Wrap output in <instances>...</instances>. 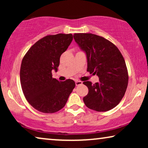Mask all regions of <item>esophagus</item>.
I'll use <instances>...</instances> for the list:
<instances>
[{
    "instance_id": "obj_1",
    "label": "esophagus",
    "mask_w": 148,
    "mask_h": 148,
    "mask_svg": "<svg viewBox=\"0 0 148 148\" xmlns=\"http://www.w3.org/2000/svg\"><path fill=\"white\" fill-rule=\"evenodd\" d=\"M82 84H83V82H81V81H76V82H75L76 86H80V85H82Z\"/></svg>"
}]
</instances>
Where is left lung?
<instances>
[{
  "label": "left lung",
  "mask_w": 148,
  "mask_h": 148,
  "mask_svg": "<svg viewBox=\"0 0 148 148\" xmlns=\"http://www.w3.org/2000/svg\"><path fill=\"white\" fill-rule=\"evenodd\" d=\"M75 41L86 53L87 71L96 75L99 82L83 84L89 92L84 98L86 106L97 112L110 110L119 104L128 85L129 75L125 59L114 44L92 34H75Z\"/></svg>",
  "instance_id": "left-lung-1"
}]
</instances>
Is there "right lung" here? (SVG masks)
<instances>
[{
	"instance_id": "add662e5",
	"label": "right lung",
	"mask_w": 148,
	"mask_h": 148,
	"mask_svg": "<svg viewBox=\"0 0 148 148\" xmlns=\"http://www.w3.org/2000/svg\"><path fill=\"white\" fill-rule=\"evenodd\" d=\"M73 40L71 34L48 35L36 42L22 60L20 82L26 100L44 113H54L65 106L75 84L73 80L59 82L52 77L57 71L60 57Z\"/></svg>"
}]
</instances>
